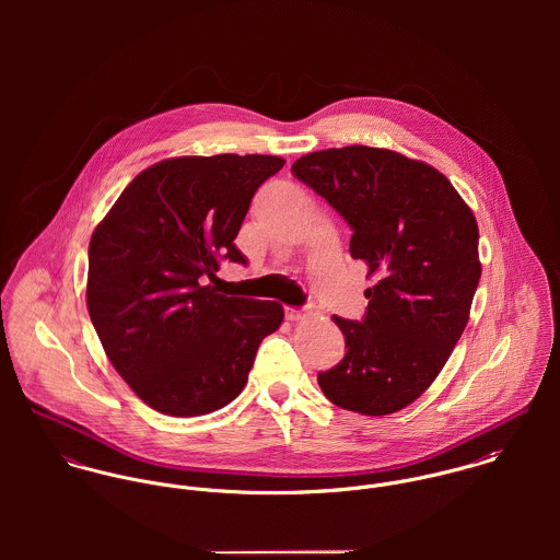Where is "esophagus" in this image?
<instances>
[{"instance_id":"esophagus-1","label":"esophagus","mask_w":560,"mask_h":560,"mask_svg":"<svg viewBox=\"0 0 560 560\" xmlns=\"http://www.w3.org/2000/svg\"><path fill=\"white\" fill-rule=\"evenodd\" d=\"M284 315H287V319L289 320H302L304 317H306L302 311H298V308H291V306H287Z\"/></svg>"}]
</instances>
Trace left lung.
I'll return each mask as SVG.
<instances>
[{
  "label": "left lung",
  "instance_id": "left-lung-1",
  "mask_svg": "<svg viewBox=\"0 0 560 560\" xmlns=\"http://www.w3.org/2000/svg\"><path fill=\"white\" fill-rule=\"evenodd\" d=\"M291 172L345 218L351 256L377 276L364 319L334 317L347 353L319 373L320 390L349 411L395 413L433 384L470 319L475 213L433 165L388 149L317 151Z\"/></svg>",
  "mask_w": 560,
  "mask_h": 560
}]
</instances>
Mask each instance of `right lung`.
<instances>
[{"label": "right lung", "instance_id": "add662e5", "mask_svg": "<svg viewBox=\"0 0 560 560\" xmlns=\"http://www.w3.org/2000/svg\"><path fill=\"white\" fill-rule=\"evenodd\" d=\"M273 155L174 158L140 172L94 229L85 302L129 388L167 416H202L243 390L258 345L284 319L278 302L220 295L222 260Z\"/></svg>", "mask_w": 560, "mask_h": 560}]
</instances>
